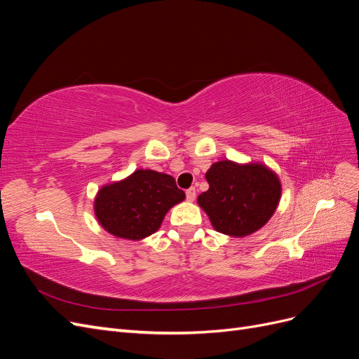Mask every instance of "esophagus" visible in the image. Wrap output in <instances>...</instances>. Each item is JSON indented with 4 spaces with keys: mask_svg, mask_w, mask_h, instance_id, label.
<instances>
[{
    "mask_svg": "<svg viewBox=\"0 0 359 359\" xmlns=\"http://www.w3.org/2000/svg\"><path fill=\"white\" fill-rule=\"evenodd\" d=\"M186 196H187V201H189V202H193L194 199H196V189L190 187V189L186 191Z\"/></svg>",
    "mask_w": 359,
    "mask_h": 359,
    "instance_id": "1",
    "label": "esophagus"
}]
</instances>
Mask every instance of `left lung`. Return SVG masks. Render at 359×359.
Listing matches in <instances>:
<instances>
[{"instance_id":"1","label":"left lung","mask_w":359,"mask_h":359,"mask_svg":"<svg viewBox=\"0 0 359 359\" xmlns=\"http://www.w3.org/2000/svg\"><path fill=\"white\" fill-rule=\"evenodd\" d=\"M210 189L199 194L198 205L214 229L243 238L264 227L281 198L277 173L260 161H215L205 173Z\"/></svg>"}]
</instances>
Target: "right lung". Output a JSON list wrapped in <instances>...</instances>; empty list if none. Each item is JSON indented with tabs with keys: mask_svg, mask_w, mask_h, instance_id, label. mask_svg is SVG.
Listing matches in <instances>:
<instances>
[{
	"mask_svg": "<svg viewBox=\"0 0 359 359\" xmlns=\"http://www.w3.org/2000/svg\"><path fill=\"white\" fill-rule=\"evenodd\" d=\"M186 199L175 178L151 169H137L124 180L97 191L94 214L106 232L140 241L158 231L168 211Z\"/></svg>",
	"mask_w": 359,
	"mask_h": 359,
	"instance_id": "1",
	"label": "right lung"
}]
</instances>
